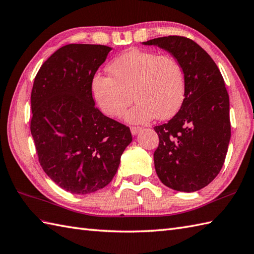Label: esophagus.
Masks as SVG:
<instances>
[{
  "label": "esophagus",
  "mask_w": 254,
  "mask_h": 254,
  "mask_svg": "<svg viewBox=\"0 0 254 254\" xmlns=\"http://www.w3.org/2000/svg\"><path fill=\"white\" fill-rule=\"evenodd\" d=\"M130 131L132 134H138L140 131H141V128L137 127V126H131L130 127Z\"/></svg>",
  "instance_id": "34e87169"
}]
</instances>
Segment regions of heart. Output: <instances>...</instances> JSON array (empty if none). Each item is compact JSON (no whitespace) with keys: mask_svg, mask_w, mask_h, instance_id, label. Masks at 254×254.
<instances>
[{"mask_svg":"<svg viewBox=\"0 0 254 254\" xmlns=\"http://www.w3.org/2000/svg\"><path fill=\"white\" fill-rule=\"evenodd\" d=\"M109 71L112 77H93L92 92L101 111L111 117L122 116L133 97L138 101L128 112L127 120L136 124L150 122L155 116L171 118L184 102L185 71L172 55L129 49L111 62Z\"/></svg>","mask_w":254,"mask_h":254,"instance_id":"obj_1","label":"heart"}]
</instances>
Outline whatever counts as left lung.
I'll list each match as a JSON object with an SVG mask.
<instances>
[{
    "mask_svg": "<svg viewBox=\"0 0 254 254\" xmlns=\"http://www.w3.org/2000/svg\"><path fill=\"white\" fill-rule=\"evenodd\" d=\"M170 52L182 64L186 93L168 123L155 126L154 166L161 182L183 192L204 188L221 172L230 140L229 97L215 62L189 38L168 36L143 42Z\"/></svg>",
    "mask_w": 254,
    "mask_h": 254,
    "instance_id": "left-lung-1",
    "label": "left lung"
}]
</instances>
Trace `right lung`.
I'll return each mask as SVG.
<instances>
[{
	"label": "right lung",
	"mask_w": 254,
	"mask_h": 254,
	"mask_svg": "<svg viewBox=\"0 0 254 254\" xmlns=\"http://www.w3.org/2000/svg\"><path fill=\"white\" fill-rule=\"evenodd\" d=\"M112 48L67 44L44 62L31 91L30 131L39 163L61 188L87 194L115 176L129 127L103 115L92 79Z\"/></svg>",
	"instance_id": "add662e5"
}]
</instances>
